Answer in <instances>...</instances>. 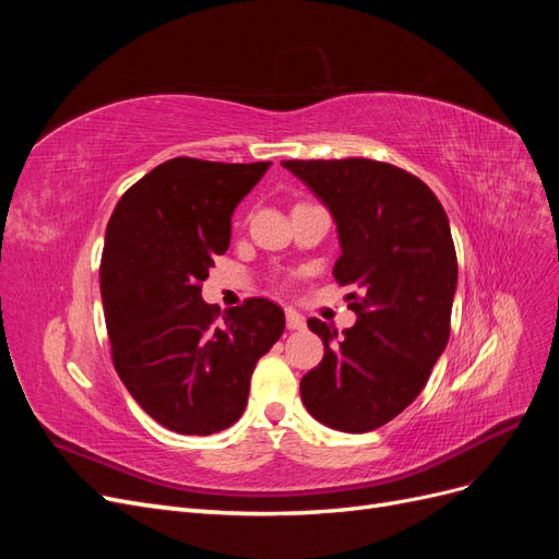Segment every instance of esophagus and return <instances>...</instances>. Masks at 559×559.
Here are the masks:
<instances>
[{
	"instance_id": "34e87169",
	"label": "esophagus",
	"mask_w": 559,
	"mask_h": 559,
	"mask_svg": "<svg viewBox=\"0 0 559 559\" xmlns=\"http://www.w3.org/2000/svg\"><path fill=\"white\" fill-rule=\"evenodd\" d=\"M286 326H289L292 331H300V329H306V319H302L296 310H286Z\"/></svg>"
}]
</instances>
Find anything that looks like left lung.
Listing matches in <instances>:
<instances>
[{
    "mask_svg": "<svg viewBox=\"0 0 559 559\" xmlns=\"http://www.w3.org/2000/svg\"><path fill=\"white\" fill-rule=\"evenodd\" d=\"M337 230V284L359 286L357 324L337 337L308 319L324 359L300 380L308 413L337 431H373L417 399L450 337L456 253L448 214L425 181L394 165L284 160Z\"/></svg>",
    "mask_w": 559,
    "mask_h": 559,
    "instance_id": "left-lung-1",
    "label": "left lung"
}]
</instances>
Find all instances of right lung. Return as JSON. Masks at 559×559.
I'll use <instances>...</instances> for the list:
<instances>
[{"instance_id":"right-lung-1","label":"right lung","mask_w":559,"mask_h":559,"mask_svg":"<svg viewBox=\"0 0 559 559\" xmlns=\"http://www.w3.org/2000/svg\"><path fill=\"white\" fill-rule=\"evenodd\" d=\"M270 165L173 158L128 189L107 224L99 292L116 373L170 431L235 425L257 361L284 333L275 302L249 298L218 319L200 294L235 207Z\"/></svg>"}]
</instances>
